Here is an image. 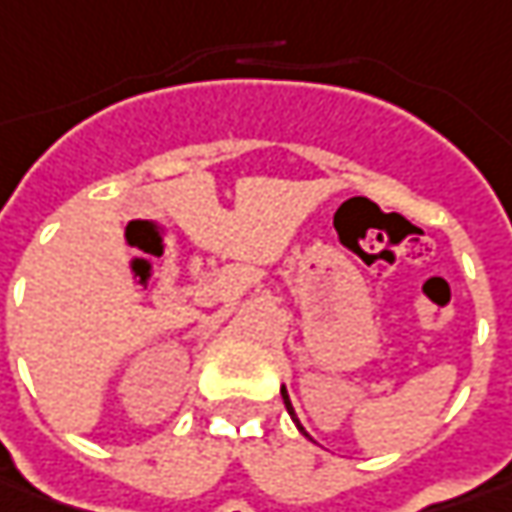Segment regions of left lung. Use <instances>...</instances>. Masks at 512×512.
Returning <instances> with one entry per match:
<instances>
[{"label":"left lung","mask_w":512,"mask_h":512,"mask_svg":"<svg viewBox=\"0 0 512 512\" xmlns=\"http://www.w3.org/2000/svg\"><path fill=\"white\" fill-rule=\"evenodd\" d=\"M280 395H283V404H286V410H289V415H292V421L298 424V418H295V410H292V401H289V392H286V387H280ZM298 430H303L298 424Z\"/></svg>","instance_id":"8db88e82"}]
</instances>
